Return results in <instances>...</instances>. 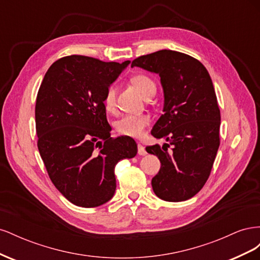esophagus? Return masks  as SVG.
I'll use <instances>...</instances> for the list:
<instances>
[{
  "label": "esophagus",
  "instance_id": "34e87169",
  "mask_svg": "<svg viewBox=\"0 0 260 260\" xmlns=\"http://www.w3.org/2000/svg\"><path fill=\"white\" fill-rule=\"evenodd\" d=\"M138 153H139V155H141V156H144V155H146L147 153H146V151H145V147L142 145V144H138Z\"/></svg>",
  "mask_w": 260,
  "mask_h": 260
}]
</instances>
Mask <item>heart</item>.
<instances>
[{
  "mask_svg": "<svg viewBox=\"0 0 260 260\" xmlns=\"http://www.w3.org/2000/svg\"><path fill=\"white\" fill-rule=\"evenodd\" d=\"M131 83L145 96L148 92L156 90V85L151 78L145 75H137L131 79ZM103 104L108 112H114L116 106V90L113 85L108 86L103 99ZM149 123V118L145 115H124L115 124L117 132L121 136L140 138L143 136Z\"/></svg>",
  "mask_w": 260,
  "mask_h": 260,
  "instance_id": "b5f03b06",
  "label": "heart"
}]
</instances>
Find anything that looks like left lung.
Instances as JSON below:
<instances>
[{
  "mask_svg": "<svg viewBox=\"0 0 260 260\" xmlns=\"http://www.w3.org/2000/svg\"><path fill=\"white\" fill-rule=\"evenodd\" d=\"M131 67L159 75L164 91V114L151 133L168 143L146 147L161 164L152 179L153 191L164 201H186L206 183L220 144V111L211 78L200 60L171 50L140 56Z\"/></svg>",
  "mask_w": 260,
  "mask_h": 260,
  "instance_id": "left-lung-1",
  "label": "left lung"
}]
</instances>
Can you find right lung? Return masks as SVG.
<instances>
[{"mask_svg": "<svg viewBox=\"0 0 260 260\" xmlns=\"http://www.w3.org/2000/svg\"><path fill=\"white\" fill-rule=\"evenodd\" d=\"M130 64L72 55L51 65L38 92V148L55 187L76 206L111 200L115 166L138 153L130 137H111L103 99Z\"/></svg>", "mask_w": 260, "mask_h": 260, "instance_id": "obj_1", "label": "right lung"}]
</instances>
